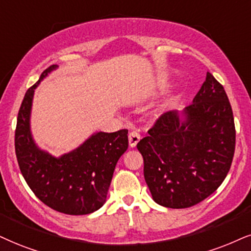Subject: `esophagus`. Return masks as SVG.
<instances>
[{
    "label": "esophagus",
    "instance_id": "1",
    "mask_svg": "<svg viewBox=\"0 0 251 251\" xmlns=\"http://www.w3.org/2000/svg\"><path fill=\"white\" fill-rule=\"evenodd\" d=\"M140 140H141V135L138 134V131L132 130L129 132V145H130V148H135L138 142H140Z\"/></svg>",
    "mask_w": 251,
    "mask_h": 251
}]
</instances>
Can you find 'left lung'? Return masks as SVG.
<instances>
[{
	"label": "left lung",
	"mask_w": 251,
	"mask_h": 251,
	"mask_svg": "<svg viewBox=\"0 0 251 251\" xmlns=\"http://www.w3.org/2000/svg\"><path fill=\"white\" fill-rule=\"evenodd\" d=\"M138 142L144 178L157 203L187 208L225 180L235 151L233 110L224 86L207 72L193 103L168 111Z\"/></svg>",
	"instance_id": "1"
}]
</instances>
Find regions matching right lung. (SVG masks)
<instances>
[{
    "mask_svg": "<svg viewBox=\"0 0 251 251\" xmlns=\"http://www.w3.org/2000/svg\"><path fill=\"white\" fill-rule=\"evenodd\" d=\"M57 65L46 69L24 95L15 130L20 170L31 191L46 206L69 215H85L106 202L117 160L128 149V130L97 132L59 158L40 150L30 131L33 93Z\"/></svg>",
    "mask_w": 251,
    "mask_h": 251,
    "instance_id": "add662e5",
    "label": "right lung"
}]
</instances>
